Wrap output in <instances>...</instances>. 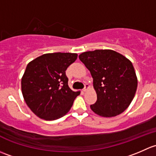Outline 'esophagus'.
<instances>
[{
  "instance_id": "obj_1",
  "label": "esophagus",
  "mask_w": 156,
  "mask_h": 156,
  "mask_svg": "<svg viewBox=\"0 0 156 156\" xmlns=\"http://www.w3.org/2000/svg\"><path fill=\"white\" fill-rule=\"evenodd\" d=\"M89 84H87V83H86V84H85V87H84V89H83V91H86L88 90V89H89Z\"/></svg>"
}]
</instances>
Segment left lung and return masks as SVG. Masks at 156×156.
<instances>
[{
  "instance_id": "obj_1",
  "label": "left lung",
  "mask_w": 156,
  "mask_h": 156,
  "mask_svg": "<svg viewBox=\"0 0 156 156\" xmlns=\"http://www.w3.org/2000/svg\"><path fill=\"white\" fill-rule=\"evenodd\" d=\"M89 70L97 101L91 110L104 117L119 115L128 108L135 94L137 79L132 63L110 49H96L79 55Z\"/></svg>"
}]
</instances>
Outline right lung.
<instances>
[{
  "label": "right lung",
  "mask_w": 156,
  "mask_h": 156,
  "mask_svg": "<svg viewBox=\"0 0 156 156\" xmlns=\"http://www.w3.org/2000/svg\"><path fill=\"white\" fill-rule=\"evenodd\" d=\"M77 54L47 53L27 65L22 79V91L27 105L39 118L55 120L64 116L80 94L68 86L67 68Z\"/></svg>",
  "instance_id": "1"
}]
</instances>
